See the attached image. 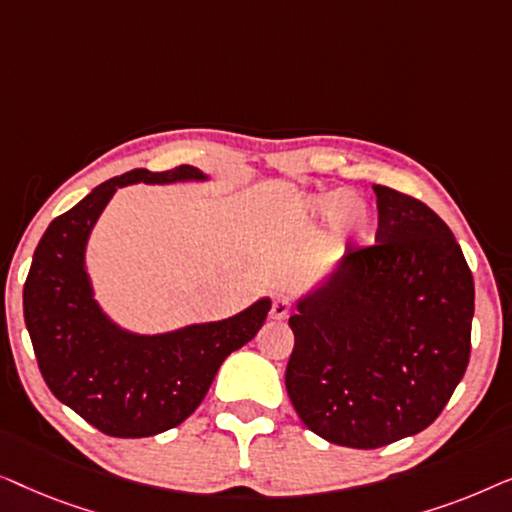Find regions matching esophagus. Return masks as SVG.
<instances>
[{"label":"esophagus","instance_id":"1","mask_svg":"<svg viewBox=\"0 0 512 512\" xmlns=\"http://www.w3.org/2000/svg\"><path fill=\"white\" fill-rule=\"evenodd\" d=\"M289 314H291V300L289 298L279 296V298L272 300V310H270L272 319L284 321V319H289Z\"/></svg>","mask_w":512,"mask_h":512}]
</instances>
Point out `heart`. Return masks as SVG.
I'll return each mask as SVG.
<instances>
[{
	"label": "heart",
	"instance_id": "1",
	"mask_svg": "<svg viewBox=\"0 0 512 512\" xmlns=\"http://www.w3.org/2000/svg\"><path fill=\"white\" fill-rule=\"evenodd\" d=\"M307 219L317 223L333 221L338 235L345 237V242L354 244V247L373 242L377 230L373 209L345 191H333L312 198L307 202Z\"/></svg>",
	"mask_w": 512,
	"mask_h": 512
}]
</instances>
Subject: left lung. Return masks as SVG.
I'll return each mask as SVG.
<instances>
[{"instance_id":"obj_1","label":"left lung","mask_w":512,"mask_h":512,"mask_svg":"<svg viewBox=\"0 0 512 512\" xmlns=\"http://www.w3.org/2000/svg\"><path fill=\"white\" fill-rule=\"evenodd\" d=\"M373 247L352 249L289 319L286 391L307 429L356 450L415 436L471 359L473 275L447 223L373 186Z\"/></svg>"}]
</instances>
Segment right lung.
<instances>
[{"label":"right lung","mask_w":512,"mask_h":512,"mask_svg":"<svg viewBox=\"0 0 512 512\" xmlns=\"http://www.w3.org/2000/svg\"><path fill=\"white\" fill-rule=\"evenodd\" d=\"M191 179L207 177L179 165L104 181L53 219L34 249L23 312L39 370L60 403L107 436H156L191 417L226 356L247 345L270 312V298H263L230 319L137 335L118 328L95 303L83 258L90 230L116 188Z\"/></svg>","instance_id":"obj_1"}]
</instances>
